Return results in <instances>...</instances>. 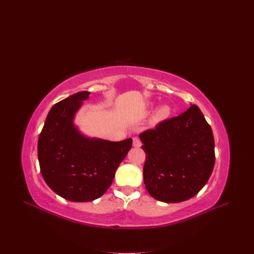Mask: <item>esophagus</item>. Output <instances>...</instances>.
Wrapping results in <instances>:
<instances>
[{
	"mask_svg": "<svg viewBox=\"0 0 254 254\" xmlns=\"http://www.w3.org/2000/svg\"><path fill=\"white\" fill-rule=\"evenodd\" d=\"M132 146L134 148H140L141 147V142H140V140L137 137H133V139H132Z\"/></svg>",
	"mask_w": 254,
	"mask_h": 254,
	"instance_id": "34e87169",
	"label": "esophagus"
}]
</instances>
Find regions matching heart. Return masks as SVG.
I'll return each instance as SVG.
<instances>
[{"instance_id":"b5f03b06","label":"heart","mask_w":254,"mask_h":254,"mask_svg":"<svg viewBox=\"0 0 254 254\" xmlns=\"http://www.w3.org/2000/svg\"><path fill=\"white\" fill-rule=\"evenodd\" d=\"M155 106V103L153 102H149L147 104V110H152V108ZM172 110H171V106L168 104H163L161 106H159L157 110L155 111V113L153 114V116L151 117L150 120V125L152 127H157L161 124H163L165 121H167L170 116H171Z\"/></svg>"}]
</instances>
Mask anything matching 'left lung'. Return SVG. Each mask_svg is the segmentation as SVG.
Instances as JSON below:
<instances>
[{"instance_id":"left-lung-1","label":"left lung","mask_w":254,"mask_h":254,"mask_svg":"<svg viewBox=\"0 0 254 254\" xmlns=\"http://www.w3.org/2000/svg\"><path fill=\"white\" fill-rule=\"evenodd\" d=\"M147 153L143 182L149 194L166 203L194 197L215 164L211 127L197 105L139 135Z\"/></svg>"}]
</instances>
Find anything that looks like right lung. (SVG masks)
<instances>
[{"label":"right lung","mask_w":254,"mask_h":254,"mask_svg":"<svg viewBox=\"0 0 254 254\" xmlns=\"http://www.w3.org/2000/svg\"><path fill=\"white\" fill-rule=\"evenodd\" d=\"M90 92L80 91L54 104L38 139V160L46 184L62 198L89 202L111 187L132 139L111 141L84 134L74 120Z\"/></svg>","instance_id":"right-lung-1"}]
</instances>
